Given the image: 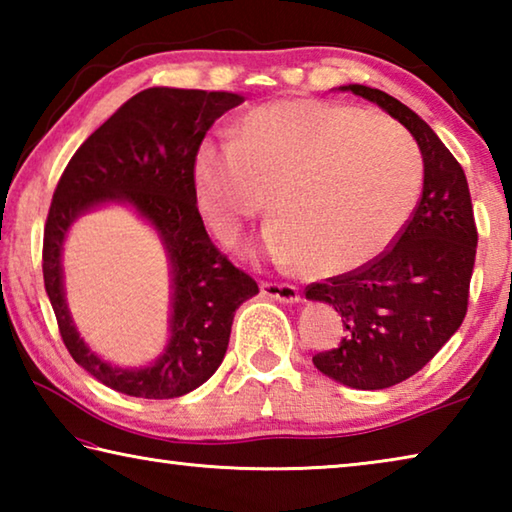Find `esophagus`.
<instances>
[{"label":"esophagus","mask_w":512,"mask_h":512,"mask_svg":"<svg viewBox=\"0 0 512 512\" xmlns=\"http://www.w3.org/2000/svg\"><path fill=\"white\" fill-rule=\"evenodd\" d=\"M262 293L266 298L275 302H284V305H296L300 300L298 289L293 284H277V282H262Z\"/></svg>","instance_id":"1"}]
</instances>
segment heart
I'll use <instances>...</instances> for the list:
<instances>
[{
  "mask_svg": "<svg viewBox=\"0 0 512 512\" xmlns=\"http://www.w3.org/2000/svg\"><path fill=\"white\" fill-rule=\"evenodd\" d=\"M198 212L232 241L266 207L264 250L307 275H341L391 248L411 219L422 158L391 119L314 99L248 110L235 140L205 137L194 153Z\"/></svg>",
  "mask_w": 512,
  "mask_h": 512,
  "instance_id": "b5f03b06",
  "label": "heart"
}]
</instances>
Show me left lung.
Here are the masks:
<instances>
[{"mask_svg":"<svg viewBox=\"0 0 512 512\" xmlns=\"http://www.w3.org/2000/svg\"><path fill=\"white\" fill-rule=\"evenodd\" d=\"M339 90L377 103L418 142L424 180L395 246L370 264L307 287L343 318L339 348L314 366L357 391H381L422 370L461 327L476 257V225L463 167L427 121L391 94L350 83Z\"/></svg>","mask_w":512,"mask_h":512,"instance_id":"1","label":"left lung"}]
</instances>
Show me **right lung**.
<instances>
[{
    "mask_svg": "<svg viewBox=\"0 0 512 512\" xmlns=\"http://www.w3.org/2000/svg\"><path fill=\"white\" fill-rule=\"evenodd\" d=\"M239 103L244 97L235 92L142 90L81 144L58 180L42 246L45 289L72 359L112 391L146 400L192 393L221 366L241 302L259 293L253 277L214 248L194 194L198 144ZM103 204L131 206L156 230L170 259V341L149 367L121 369L101 360L82 341L64 300L66 232Z\"/></svg>",
    "mask_w": 512,
    "mask_h": 512,
    "instance_id": "obj_1",
    "label": "right lung"
}]
</instances>
